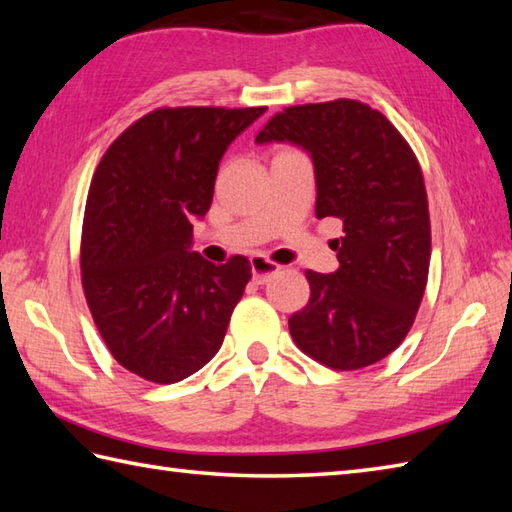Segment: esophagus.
<instances>
[{
  "instance_id": "obj_1",
  "label": "esophagus",
  "mask_w": 512,
  "mask_h": 512,
  "mask_svg": "<svg viewBox=\"0 0 512 512\" xmlns=\"http://www.w3.org/2000/svg\"><path fill=\"white\" fill-rule=\"evenodd\" d=\"M250 266H253V281L255 284H266V281L279 273V266L268 262V259H264L262 255H255L253 259H250Z\"/></svg>"
}]
</instances>
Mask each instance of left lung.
<instances>
[{
  "label": "left lung",
  "instance_id": "obj_1",
  "mask_svg": "<svg viewBox=\"0 0 512 512\" xmlns=\"http://www.w3.org/2000/svg\"><path fill=\"white\" fill-rule=\"evenodd\" d=\"M257 145L290 143L312 158L317 217H339V268L306 270L308 306L288 319L301 352L332 369L378 363L405 339L429 275L431 226L422 171L407 140L361 101L288 107Z\"/></svg>",
  "mask_w": 512,
  "mask_h": 512
}]
</instances>
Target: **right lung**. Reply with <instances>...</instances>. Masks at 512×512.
Returning a JSON list of instances; mask_svg holds the SVG:
<instances>
[{
    "mask_svg": "<svg viewBox=\"0 0 512 512\" xmlns=\"http://www.w3.org/2000/svg\"><path fill=\"white\" fill-rule=\"evenodd\" d=\"M266 107H165L105 151L92 178L81 239L85 299L112 356L169 385L222 347L250 279L237 255L215 266L191 250L193 217L211 209L228 145Z\"/></svg>",
    "mask_w": 512,
    "mask_h": 512,
    "instance_id": "right-lung-1",
    "label": "right lung"
}]
</instances>
